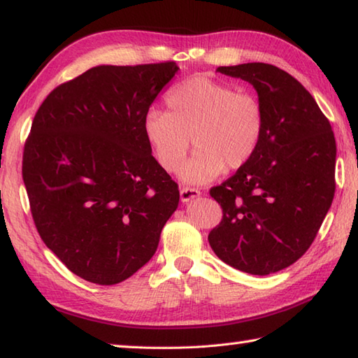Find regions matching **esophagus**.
<instances>
[{
	"label": "esophagus",
	"instance_id": "1",
	"mask_svg": "<svg viewBox=\"0 0 358 358\" xmlns=\"http://www.w3.org/2000/svg\"><path fill=\"white\" fill-rule=\"evenodd\" d=\"M200 195V191H196V189H189V187H183L180 191V199L183 203H187L191 201L194 199H196V196Z\"/></svg>",
	"mask_w": 358,
	"mask_h": 358
}]
</instances>
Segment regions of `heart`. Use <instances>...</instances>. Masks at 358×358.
Instances as JSON below:
<instances>
[{"label":"heart","instance_id":"b5f03b06","mask_svg":"<svg viewBox=\"0 0 358 358\" xmlns=\"http://www.w3.org/2000/svg\"><path fill=\"white\" fill-rule=\"evenodd\" d=\"M169 112L152 109L144 117V135L159 166L177 173L185 164L191 138L195 154L181 172L189 185H204L224 169L250 162L264 132V109L249 92L196 75L166 96Z\"/></svg>","mask_w":358,"mask_h":358}]
</instances>
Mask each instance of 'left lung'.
Masks as SVG:
<instances>
[{
  "label": "left lung",
  "mask_w": 358,
  "mask_h": 358,
  "mask_svg": "<svg viewBox=\"0 0 358 358\" xmlns=\"http://www.w3.org/2000/svg\"><path fill=\"white\" fill-rule=\"evenodd\" d=\"M217 72L254 86L264 132L250 162L210 189L223 220L208 240L232 268L268 275L306 252L328 214L336 192V138L314 96L287 72L266 63Z\"/></svg>",
  "instance_id": "1"
}]
</instances>
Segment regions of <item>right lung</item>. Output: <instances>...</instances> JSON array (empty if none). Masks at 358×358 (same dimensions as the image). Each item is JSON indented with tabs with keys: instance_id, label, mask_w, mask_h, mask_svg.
Masks as SVG:
<instances>
[{
	"instance_id": "obj_1",
	"label": "right lung",
	"mask_w": 358,
	"mask_h": 358,
	"mask_svg": "<svg viewBox=\"0 0 358 358\" xmlns=\"http://www.w3.org/2000/svg\"><path fill=\"white\" fill-rule=\"evenodd\" d=\"M180 67L101 64L53 89L34 118L22 180L38 234L75 275L117 285L143 268L178 208L144 117Z\"/></svg>"
}]
</instances>
